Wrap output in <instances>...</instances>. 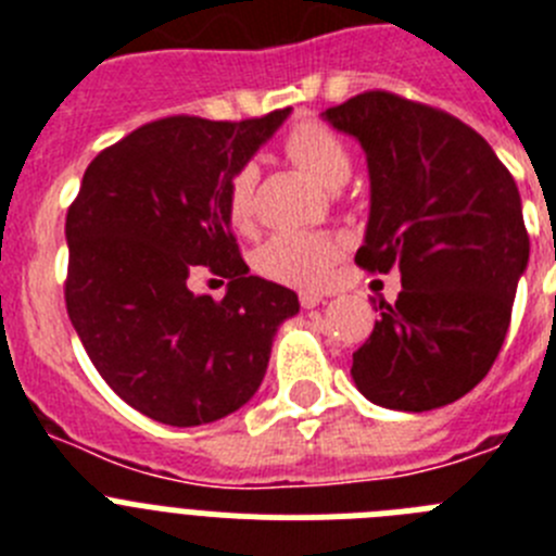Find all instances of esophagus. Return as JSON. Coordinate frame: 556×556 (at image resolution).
Returning a JSON list of instances; mask_svg holds the SVG:
<instances>
[{"instance_id":"34e87169","label":"esophagus","mask_w":556,"mask_h":556,"mask_svg":"<svg viewBox=\"0 0 556 556\" xmlns=\"http://www.w3.org/2000/svg\"><path fill=\"white\" fill-rule=\"evenodd\" d=\"M326 301L320 292H312V289H303L301 292V306L303 308H314V306H320V303Z\"/></svg>"}]
</instances>
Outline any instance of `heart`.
<instances>
[{"label":"heart","instance_id":"heart-1","mask_svg":"<svg viewBox=\"0 0 556 556\" xmlns=\"http://www.w3.org/2000/svg\"><path fill=\"white\" fill-rule=\"evenodd\" d=\"M283 152L328 189L342 186L351 175V152L345 141L320 122L294 125L283 139ZM253 189L255 169L250 164L239 166L225 189V211L236 228H248L253 219ZM339 250H342L339 239L328 233L281 230L255 250L253 264L264 278H273V281L292 283V287H320L331 275Z\"/></svg>","mask_w":556,"mask_h":556}]
</instances>
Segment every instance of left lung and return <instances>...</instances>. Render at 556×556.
<instances>
[{"label":"left lung","instance_id":"1","mask_svg":"<svg viewBox=\"0 0 556 556\" xmlns=\"http://www.w3.org/2000/svg\"><path fill=\"white\" fill-rule=\"evenodd\" d=\"M362 144L370 219L356 264L401 273L397 301L353 353L358 392L429 412L473 390L507 337L529 233L509 169L473 127L440 108L365 91L323 113Z\"/></svg>","mask_w":556,"mask_h":556}]
</instances>
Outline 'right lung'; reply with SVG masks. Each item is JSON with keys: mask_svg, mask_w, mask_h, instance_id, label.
<instances>
[{"mask_svg": "<svg viewBox=\"0 0 556 556\" xmlns=\"http://www.w3.org/2000/svg\"><path fill=\"white\" fill-rule=\"evenodd\" d=\"M287 116L147 122L88 164L68 205V320L105 384L159 424H214L248 404L301 308L250 275L225 211L230 175ZM198 266L229 278L223 302L185 287Z\"/></svg>", "mask_w": 556, "mask_h": 556, "instance_id": "obj_1", "label": "right lung"}]
</instances>
